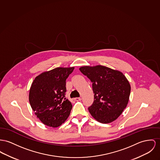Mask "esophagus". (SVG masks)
<instances>
[{
  "label": "esophagus",
  "instance_id": "esophagus-1",
  "mask_svg": "<svg viewBox=\"0 0 160 160\" xmlns=\"http://www.w3.org/2000/svg\"><path fill=\"white\" fill-rule=\"evenodd\" d=\"M74 99H75V101H79L81 100V98H75Z\"/></svg>",
  "mask_w": 160,
  "mask_h": 160
}]
</instances>
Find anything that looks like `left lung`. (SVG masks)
Masks as SVG:
<instances>
[{"mask_svg":"<svg viewBox=\"0 0 160 160\" xmlns=\"http://www.w3.org/2000/svg\"><path fill=\"white\" fill-rule=\"evenodd\" d=\"M82 73L92 82L94 101L88 108L98 122L107 124L116 120L128 105L130 85L121 72L102 65L84 66Z\"/></svg>","mask_w":160,"mask_h":160,"instance_id":"1","label":"left lung"}]
</instances>
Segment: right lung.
Masks as SVG:
<instances>
[{
  "label": "right lung",
  "mask_w": 160,
  "mask_h": 160,
  "mask_svg": "<svg viewBox=\"0 0 160 160\" xmlns=\"http://www.w3.org/2000/svg\"><path fill=\"white\" fill-rule=\"evenodd\" d=\"M74 67H58L36 77L30 87L32 110L45 125L58 128L70 115L72 104L65 98L66 79Z\"/></svg>",
  "instance_id": "right-lung-1"
}]
</instances>
